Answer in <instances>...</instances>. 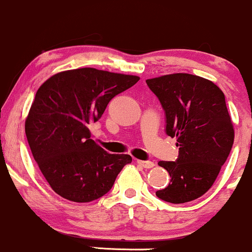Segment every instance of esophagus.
<instances>
[{"instance_id":"esophagus-1","label":"esophagus","mask_w":252,"mask_h":252,"mask_svg":"<svg viewBox=\"0 0 252 252\" xmlns=\"http://www.w3.org/2000/svg\"><path fill=\"white\" fill-rule=\"evenodd\" d=\"M137 163L139 164L140 166H143V168H146V169L154 168V166H155V163L151 162V160H140V159H138Z\"/></svg>"}]
</instances>
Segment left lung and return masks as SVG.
I'll return each mask as SVG.
<instances>
[{
	"label": "left lung",
	"instance_id": "1",
	"mask_svg": "<svg viewBox=\"0 0 252 252\" xmlns=\"http://www.w3.org/2000/svg\"><path fill=\"white\" fill-rule=\"evenodd\" d=\"M166 117V134L176 138V162L160 160L170 175L159 199L185 203L213 186L233 145L234 128L225 95L213 82L190 73H170L146 80Z\"/></svg>",
	"mask_w": 252,
	"mask_h": 252
}]
</instances>
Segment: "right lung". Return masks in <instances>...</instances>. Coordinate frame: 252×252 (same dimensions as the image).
<instances>
[{"instance_id": "1", "label": "right lung", "mask_w": 252, "mask_h": 252, "mask_svg": "<svg viewBox=\"0 0 252 252\" xmlns=\"http://www.w3.org/2000/svg\"><path fill=\"white\" fill-rule=\"evenodd\" d=\"M138 81V76L81 67L56 73L39 87L25 131L53 191L69 201L90 202L111 190L132 157L104 151L90 139L89 125Z\"/></svg>"}]
</instances>
